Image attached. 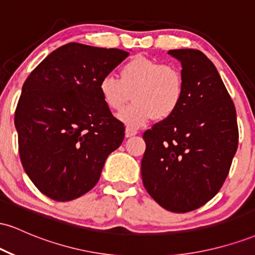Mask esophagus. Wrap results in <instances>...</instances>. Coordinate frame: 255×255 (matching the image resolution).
<instances>
[{"label":"esophagus","mask_w":255,"mask_h":255,"mask_svg":"<svg viewBox=\"0 0 255 255\" xmlns=\"http://www.w3.org/2000/svg\"><path fill=\"white\" fill-rule=\"evenodd\" d=\"M136 134H137L136 129H133V128H129V127L126 128V137L134 136V135H136Z\"/></svg>","instance_id":"obj_1"}]
</instances>
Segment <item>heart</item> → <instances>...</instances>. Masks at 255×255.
Returning <instances> with one entry per match:
<instances>
[{
	"mask_svg": "<svg viewBox=\"0 0 255 255\" xmlns=\"http://www.w3.org/2000/svg\"><path fill=\"white\" fill-rule=\"evenodd\" d=\"M104 104L113 111H121L129 101L133 103L120 114L128 127H140L153 118L164 120L180 107L184 95L182 73L172 64L137 55L120 69V79L105 75L98 84Z\"/></svg>",
	"mask_w": 255,
	"mask_h": 255,
	"instance_id": "obj_1",
	"label": "heart"
}]
</instances>
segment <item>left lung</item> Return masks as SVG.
I'll list each match as a JSON object with an SVG mask.
<instances>
[{
  "label": "left lung",
  "instance_id": "left-lung-1",
  "mask_svg": "<svg viewBox=\"0 0 255 255\" xmlns=\"http://www.w3.org/2000/svg\"><path fill=\"white\" fill-rule=\"evenodd\" d=\"M181 62L184 95L171 116L144 133V187L165 210H197L217 194L238 150L235 105L206 55L169 50Z\"/></svg>",
  "mask_w": 255,
  "mask_h": 255
}]
</instances>
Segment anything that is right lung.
Here are the masks:
<instances>
[{
  "label": "right lung",
  "instance_id": "1",
  "mask_svg": "<svg viewBox=\"0 0 255 255\" xmlns=\"http://www.w3.org/2000/svg\"><path fill=\"white\" fill-rule=\"evenodd\" d=\"M129 52L69 43L40 62L22 85L14 124L19 154L34 186L56 201L87 193L125 139L98 91Z\"/></svg>",
  "mask_w": 255,
  "mask_h": 255
}]
</instances>
